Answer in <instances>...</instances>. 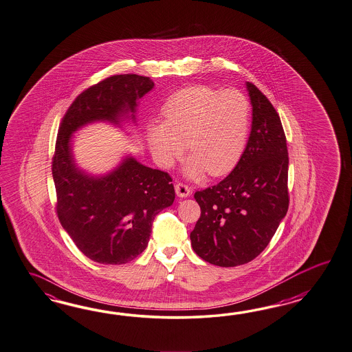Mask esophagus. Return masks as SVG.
Returning a JSON list of instances; mask_svg holds the SVG:
<instances>
[{
	"mask_svg": "<svg viewBox=\"0 0 352 352\" xmlns=\"http://www.w3.org/2000/svg\"><path fill=\"white\" fill-rule=\"evenodd\" d=\"M175 190H176L177 197H180V198H186V197H189L190 194H191V189H190L189 185H186L184 182H177L175 185Z\"/></svg>",
	"mask_w": 352,
	"mask_h": 352,
	"instance_id": "esophagus-1",
	"label": "esophagus"
}]
</instances>
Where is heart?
<instances>
[{
  "label": "heart",
  "mask_w": 352,
  "mask_h": 352,
  "mask_svg": "<svg viewBox=\"0 0 352 352\" xmlns=\"http://www.w3.org/2000/svg\"><path fill=\"white\" fill-rule=\"evenodd\" d=\"M162 116L163 124L148 129V142L164 167L182 153V144L191 157L190 176L206 171L218 177L239 162L250 127V103L241 91L207 85L185 88L164 103Z\"/></svg>",
  "instance_id": "1"
}]
</instances>
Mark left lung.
<instances>
[{
  "instance_id": "left-lung-1",
  "label": "left lung",
  "mask_w": 352,
  "mask_h": 352,
  "mask_svg": "<svg viewBox=\"0 0 352 352\" xmlns=\"http://www.w3.org/2000/svg\"><path fill=\"white\" fill-rule=\"evenodd\" d=\"M252 133L232 172L194 198L200 217L190 234L201 259L236 267L255 259L289 209V152L280 116L270 100L248 82Z\"/></svg>"
}]
</instances>
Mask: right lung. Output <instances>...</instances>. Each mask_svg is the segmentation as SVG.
Segmentation results:
<instances>
[{
	"instance_id": "right-lung-1",
	"label": "right lung",
	"mask_w": 352,
	"mask_h": 352,
	"mask_svg": "<svg viewBox=\"0 0 352 352\" xmlns=\"http://www.w3.org/2000/svg\"><path fill=\"white\" fill-rule=\"evenodd\" d=\"M153 85L136 74L109 76L81 91L58 127L52 157L56 214L78 249L100 264H125L144 252L154 217L171 206L175 189L168 172L134 158L106 177H87L72 162L70 135L91 121L118 122Z\"/></svg>"
}]
</instances>
